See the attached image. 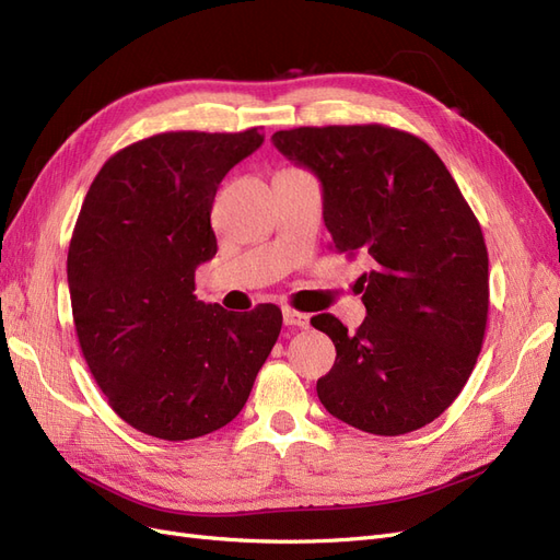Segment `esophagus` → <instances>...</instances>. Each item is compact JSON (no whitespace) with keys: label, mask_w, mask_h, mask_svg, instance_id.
Here are the masks:
<instances>
[{"label":"esophagus","mask_w":560,"mask_h":560,"mask_svg":"<svg viewBox=\"0 0 560 560\" xmlns=\"http://www.w3.org/2000/svg\"><path fill=\"white\" fill-rule=\"evenodd\" d=\"M282 319L287 327H299V329H306L311 325V315L306 313H299L294 308H284L282 311Z\"/></svg>","instance_id":"esophagus-1"}]
</instances>
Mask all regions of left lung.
Returning a JSON list of instances; mask_svg holds the SVG:
<instances>
[{
    "instance_id": "1",
    "label": "left lung",
    "mask_w": 560,
    "mask_h": 560,
    "mask_svg": "<svg viewBox=\"0 0 560 560\" xmlns=\"http://www.w3.org/2000/svg\"><path fill=\"white\" fill-rule=\"evenodd\" d=\"M273 144L319 179L334 247L371 264L358 331L329 313L311 319L336 346L319 401L371 434L428 425L460 395L483 346L488 252L477 217L444 161L411 132L303 126L278 130Z\"/></svg>"
}]
</instances>
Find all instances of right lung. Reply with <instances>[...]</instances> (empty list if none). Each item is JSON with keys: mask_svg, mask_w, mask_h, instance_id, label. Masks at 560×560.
I'll use <instances>...</instances> for the list:
<instances>
[{"mask_svg": "<svg viewBox=\"0 0 560 560\" xmlns=\"http://www.w3.org/2000/svg\"><path fill=\"white\" fill-rule=\"evenodd\" d=\"M264 142L243 132H161L103 165L67 252L79 346L128 425L165 442L210 434L241 413L273 350L282 313H229L196 299L217 254L219 182Z\"/></svg>", "mask_w": 560, "mask_h": 560, "instance_id": "right-lung-1", "label": "right lung"}]
</instances>
